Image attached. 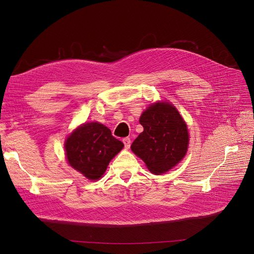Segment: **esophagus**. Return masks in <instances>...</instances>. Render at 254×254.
Returning <instances> with one entry per match:
<instances>
[{
  "instance_id": "34e87169",
  "label": "esophagus",
  "mask_w": 254,
  "mask_h": 254,
  "mask_svg": "<svg viewBox=\"0 0 254 254\" xmlns=\"http://www.w3.org/2000/svg\"><path fill=\"white\" fill-rule=\"evenodd\" d=\"M123 142H124V144H125L126 149H128L129 146H130V139H129V138H124Z\"/></svg>"
}]
</instances>
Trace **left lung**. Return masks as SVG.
Here are the masks:
<instances>
[{"mask_svg":"<svg viewBox=\"0 0 254 254\" xmlns=\"http://www.w3.org/2000/svg\"><path fill=\"white\" fill-rule=\"evenodd\" d=\"M139 123L143 131L130 149L154 175L175 168L186 155L190 132L185 120L169 101H156L146 108Z\"/></svg>","mask_w":254,"mask_h":254,"instance_id":"1","label":"left lung"}]
</instances>
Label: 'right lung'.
Listing matches in <instances>:
<instances>
[{
	"instance_id": "obj_1",
	"label": "right lung",
	"mask_w": 254,
	"mask_h": 254,
	"mask_svg": "<svg viewBox=\"0 0 254 254\" xmlns=\"http://www.w3.org/2000/svg\"><path fill=\"white\" fill-rule=\"evenodd\" d=\"M125 145L114 138L110 128L89 122L75 127L64 139V155L69 166L90 181L103 177L112 158Z\"/></svg>"
}]
</instances>
